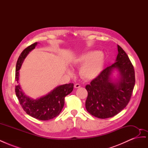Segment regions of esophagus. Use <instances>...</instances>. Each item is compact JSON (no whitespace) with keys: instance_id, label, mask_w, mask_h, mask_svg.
Masks as SVG:
<instances>
[{"instance_id":"obj_1","label":"esophagus","mask_w":148,"mask_h":148,"mask_svg":"<svg viewBox=\"0 0 148 148\" xmlns=\"http://www.w3.org/2000/svg\"><path fill=\"white\" fill-rule=\"evenodd\" d=\"M80 86V84H78V83H77V84H75V86H74V87L75 88H79Z\"/></svg>"}]
</instances>
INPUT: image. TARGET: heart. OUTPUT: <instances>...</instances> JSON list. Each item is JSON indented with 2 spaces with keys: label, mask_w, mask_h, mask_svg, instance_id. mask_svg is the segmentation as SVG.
Wrapping results in <instances>:
<instances>
[{
  "label": "heart",
  "mask_w": 148,
  "mask_h": 148,
  "mask_svg": "<svg viewBox=\"0 0 148 148\" xmlns=\"http://www.w3.org/2000/svg\"><path fill=\"white\" fill-rule=\"evenodd\" d=\"M76 64L83 65L79 71L81 77L85 79H92L99 76L104 64V56L102 52L91 51L80 56Z\"/></svg>",
  "instance_id": "1"
}]
</instances>
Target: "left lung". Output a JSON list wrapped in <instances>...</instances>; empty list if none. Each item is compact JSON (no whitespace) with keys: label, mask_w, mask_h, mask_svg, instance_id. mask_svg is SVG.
Wrapping results in <instances>:
<instances>
[{"label":"left lung","mask_w":148,"mask_h":148,"mask_svg":"<svg viewBox=\"0 0 148 148\" xmlns=\"http://www.w3.org/2000/svg\"><path fill=\"white\" fill-rule=\"evenodd\" d=\"M118 52L115 63L103 70L86 86V109L97 118L114 117L128 105L131 99L135 84V70L126 52L119 45ZM114 68H117L121 74L120 80L116 84L112 82L110 78Z\"/></svg>","instance_id":"1"}]
</instances>
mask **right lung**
Returning <instances> with one entry per match:
<instances>
[{
	"instance_id": "add662e5",
	"label": "right lung",
	"mask_w": 148,
	"mask_h": 148,
	"mask_svg": "<svg viewBox=\"0 0 148 148\" xmlns=\"http://www.w3.org/2000/svg\"><path fill=\"white\" fill-rule=\"evenodd\" d=\"M37 42L26 47L21 53L16 65L15 81L18 82L20 67L28 53L35 48ZM73 83L65 84L57 87L45 96L36 100L30 99L22 92L20 85L15 86L16 96L26 114L38 120H49L56 117L61 112L65 103V97L73 91Z\"/></svg>"
}]
</instances>
